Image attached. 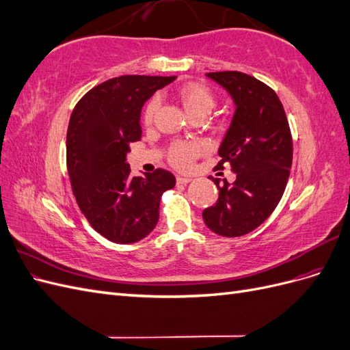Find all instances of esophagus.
<instances>
[{"label":"esophagus","mask_w":350,"mask_h":350,"mask_svg":"<svg viewBox=\"0 0 350 350\" xmlns=\"http://www.w3.org/2000/svg\"><path fill=\"white\" fill-rule=\"evenodd\" d=\"M188 183H191V178L181 176V175L176 176V184H178V185H185V184H188Z\"/></svg>","instance_id":"34e87169"}]
</instances>
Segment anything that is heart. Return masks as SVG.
Wrapping results in <instances>:
<instances>
[{"label": "heart", "instance_id": "b5f03b06", "mask_svg": "<svg viewBox=\"0 0 350 350\" xmlns=\"http://www.w3.org/2000/svg\"><path fill=\"white\" fill-rule=\"evenodd\" d=\"M178 98L181 100L184 109L189 116L194 115H208L213 111L216 99L206 86L200 83H185L178 89ZM159 108L157 98H152L144 108V122L150 124ZM204 147L198 143H184L178 142L169 149V161L176 167H188L194 159L203 153Z\"/></svg>", "mask_w": 350, "mask_h": 350}]
</instances>
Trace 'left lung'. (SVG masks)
<instances>
[{
    "label": "left lung",
    "instance_id": "1",
    "mask_svg": "<svg viewBox=\"0 0 350 350\" xmlns=\"http://www.w3.org/2000/svg\"><path fill=\"white\" fill-rule=\"evenodd\" d=\"M235 103V113L219 147L217 169L229 165L235 181L224 179L215 206L203 211L215 234H250L276 208L292 166V135L283 105L267 84L239 71L207 72Z\"/></svg>",
    "mask_w": 350,
    "mask_h": 350
}]
</instances>
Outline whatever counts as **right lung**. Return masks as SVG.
Returning <instances> with one entry per match:
<instances>
[{"mask_svg": "<svg viewBox=\"0 0 350 350\" xmlns=\"http://www.w3.org/2000/svg\"><path fill=\"white\" fill-rule=\"evenodd\" d=\"M176 77L121 76L89 90L67 130V169L74 197L93 229L115 243L146 238L159 220L161 197L175 176L156 169L131 176L126 153L142 139L140 113L153 93Z\"/></svg>", "mask_w": 350, "mask_h": 350, "instance_id": "1", "label": "right lung"}]
</instances>
